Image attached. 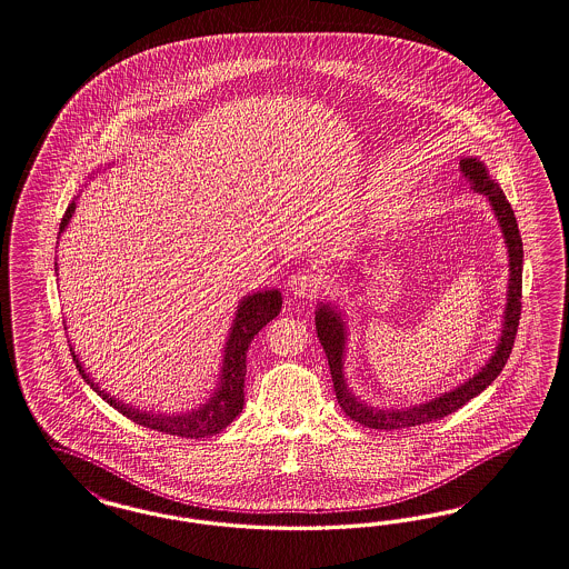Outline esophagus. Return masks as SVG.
<instances>
[{
  "label": "esophagus",
  "mask_w": 569,
  "mask_h": 569,
  "mask_svg": "<svg viewBox=\"0 0 569 569\" xmlns=\"http://www.w3.org/2000/svg\"><path fill=\"white\" fill-rule=\"evenodd\" d=\"M321 286V277L311 271H298L288 279V290L296 296V298H309L313 296Z\"/></svg>",
  "instance_id": "obj_1"
}]
</instances>
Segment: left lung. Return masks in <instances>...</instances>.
<instances>
[{
	"instance_id": "8db88e82",
	"label": "left lung",
	"mask_w": 569,
	"mask_h": 569,
	"mask_svg": "<svg viewBox=\"0 0 569 569\" xmlns=\"http://www.w3.org/2000/svg\"><path fill=\"white\" fill-rule=\"evenodd\" d=\"M460 170H462L465 182L475 193L488 197L509 252V290H507V307L502 315V330H500L498 345L488 363L479 372L472 373L469 380L458 385L456 389L441 392L439 397L429 399L425 403H416L410 408H373L366 401H361L349 389L345 378V355H347V340H349L345 315L338 307H333L332 302H319L315 311V332L330 363L336 399L347 416H351L355 422L363 427L380 429V431L410 429L416 425L432 422L456 412L458 408L469 403L472 397H477L479 392L490 387L491 382L498 378V373L502 372L512 351L519 317H521V277H523L521 274L523 273V243L519 236L517 218L510 208L509 199L502 193L498 182L491 180L483 161H479L477 157H465L460 159Z\"/></svg>"
}]
</instances>
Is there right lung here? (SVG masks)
Wrapping results in <instances>:
<instances>
[{"instance_id":"right-lung-1","label":"right lung","mask_w":569,"mask_h":569,"mask_svg":"<svg viewBox=\"0 0 569 569\" xmlns=\"http://www.w3.org/2000/svg\"><path fill=\"white\" fill-rule=\"evenodd\" d=\"M76 208H78V197L69 203L67 212L60 220L59 237L69 227L71 216L76 214ZM54 269L59 271L57 262H54ZM279 311H281V292L277 288L243 296L239 300L236 317H233V323L229 330V338L224 342L218 385H216L212 397L191 412H142L140 408L123 403V401H119L118 397H111L104 389H100L99 382H94V378H90V373L83 370L73 347H71V355H73V361L79 368L81 378L90 385V389L99 392L111 408H116L119 413H123L132 422H137L140 427H147V429H153V431L168 432V435L187 437V439H199V437H208V435H216V432L227 429L243 410V380H246L248 347L254 340L256 333L260 332L271 319H274Z\"/></svg>"}]
</instances>
